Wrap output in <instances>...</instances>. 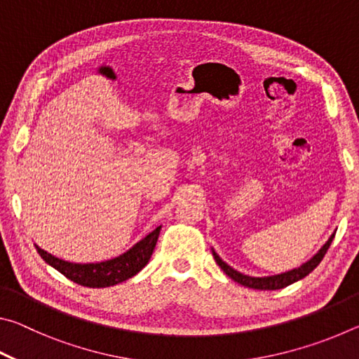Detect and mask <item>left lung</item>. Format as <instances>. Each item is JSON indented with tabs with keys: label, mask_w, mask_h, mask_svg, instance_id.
<instances>
[{
	"label": "left lung",
	"mask_w": 359,
	"mask_h": 359,
	"mask_svg": "<svg viewBox=\"0 0 359 359\" xmlns=\"http://www.w3.org/2000/svg\"><path fill=\"white\" fill-rule=\"evenodd\" d=\"M334 236H336V233H334L331 238L327 239L326 244L320 248V252L315 255L313 258L309 259L307 263H304L301 267H297V269H293V271H288V272H283V274H278V276H271V277L244 276L224 263V261L215 253V250H212V255H214L217 264L222 267V271L224 272V274L233 278L234 282H238L241 285H244V287L253 288V290H280V288L288 287V285L301 280V278L311 274L315 267L321 263V259H323V257L327 252V248H330V245H331Z\"/></svg>",
	"instance_id": "obj_1"
}]
</instances>
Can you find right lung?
<instances>
[{
	"mask_svg": "<svg viewBox=\"0 0 359 359\" xmlns=\"http://www.w3.org/2000/svg\"><path fill=\"white\" fill-rule=\"evenodd\" d=\"M160 229L161 226L151 231L149 236H145L142 241H139L126 253L120 255V257L114 259L102 261V263L76 264L53 257V255L44 252L38 245H36V250H38L41 258L47 264L55 267L58 272H62L66 278H69L74 283L88 288H106L128 280V278L136 276L149 263L151 253L155 250Z\"/></svg>",
	"mask_w": 359,
	"mask_h": 359,
	"instance_id": "add662e5",
	"label": "right lung"
}]
</instances>
